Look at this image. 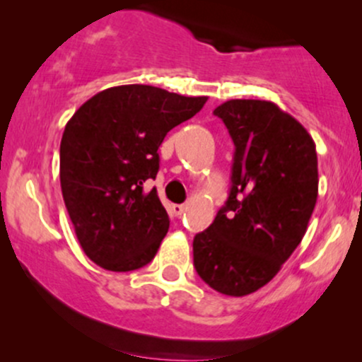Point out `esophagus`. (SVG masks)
Returning a JSON list of instances; mask_svg holds the SVG:
<instances>
[{
    "label": "esophagus",
    "instance_id": "esophagus-1",
    "mask_svg": "<svg viewBox=\"0 0 362 362\" xmlns=\"http://www.w3.org/2000/svg\"><path fill=\"white\" fill-rule=\"evenodd\" d=\"M172 211H173V214H175V216H182V213L185 211V204H173Z\"/></svg>",
    "mask_w": 362,
    "mask_h": 362
}]
</instances>
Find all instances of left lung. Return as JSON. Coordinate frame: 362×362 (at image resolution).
Listing matches in <instances>:
<instances>
[{"instance_id": "1", "label": "left lung", "mask_w": 362, "mask_h": 362, "mask_svg": "<svg viewBox=\"0 0 362 362\" xmlns=\"http://www.w3.org/2000/svg\"><path fill=\"white\" fill-rule=\"evenodd\" d=\"M235 143L231 189L213 224L194 236V267L209 288L247 296L281 271L306 233L318 160L305 127L276 103L216 107Z\"/></svg>"}]
</instances>
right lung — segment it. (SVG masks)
I'll return each instance as SVG.
<instances>
[{"label": "right lung", "mask_w": 362, "mask_h": 362, "mask_svg": "<svg viewBox=\"0 0 362 362\" xmlns=\"http://www.w3.org/2000/svg\"><path fill=\"white\" fill-rule=\"evenodd\" d=\"M207 97H184L149 85H122L74 112L61 139V190L78 242L112 272L155 259L170 219L156 189L158 148L168 131L194 117Z\"/></svg>", "instance_id": "right-lung-1"}]
</instances>
